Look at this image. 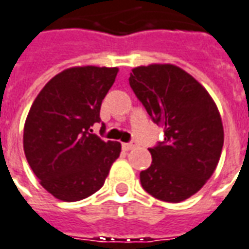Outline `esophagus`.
I'll return each mask as SVG.
<instances>
[{
	"mask_svg": "<svg viewBox=\"0 0 249 249\" xmlns=\"http://www.w3.org/2000/svg\"><path fill=\"white\" fill-rule=\"evenodd\" d=\"M135 147H136V142H124V144H123V148H124L125 151L133 149Z\"/></svg>",
	"mask_w": 249,
	"mask_h": 249,
	"instance_id": "34e87169",
	"label": "esophagus"
}]
</instances>
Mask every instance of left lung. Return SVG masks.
<instances>
[{
  "label": "left lung",
  "mask_w": 249,
  "mask_h": 249,
  "mask_svg": "<svg viewBox=\"0 0 249 249\" xmlns=\"http://www.w3.org/2000/svg\"><path fill=\"white\" fill-rule=\"evenodd\" d=\"M129 85L164 140L148 148L151 166L140 173L144 190L164 202L194 196L214 173L224 128L214 101L190 74L173 64L133 69Z\"/></svg>",
  "instance_id": "obj_1"
}]
</instances>
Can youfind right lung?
<instances>
[{
  "mask_svg": "<svg viewBox=\"0 0 249 249\" xmlns=\"http://www.w3.org/2000/svg\"><path fill=\"white\" fill-rule=\"evenodd\" d=\"M117 72V67L67 69L47 83L29 109L24 152L40 185L58 199L74 202L94 194L120 156V142L93 133Z\"/></svg>",
  "mask_w": 249,
  "mask_h": 249,
  "instance_id": "1",
  "label": "right lung"
}]
</instances>
